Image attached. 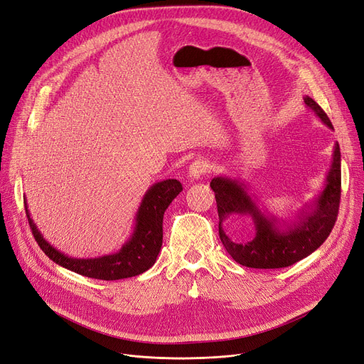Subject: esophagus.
I'll return each mask as SVG.
<instances>
[{
    "instance_id": "obj_1",
    "label": "esophagus",
    "mask_w": 364,
    "mask_h": 364,
    "mask_svg": "<svg viewBox=\"0 0 364 364\" xmlns=\"http://www.w3.org/2000/svg\"><path fill=\"white\" fill-rule=\"evenodd\" d=\"M211 169L210 162L207 159H203V157H198L196 161L192 162V165L188 166V177L192 178H200L205 173H208Z\"/></svg>"
}]
</instances>
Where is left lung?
<instances>
[{"label": "left lung", "mask_w": 364, "mask_h": 364, "mask_svg": "<svg viewBox=\"0 0 364 364\" xmlns=\"http://www.w3.org/2000/svg\"><path fill=\"white\" fill-rule=\"evenodd\" d=\"M305 104L314 109L318 117L333 129L324 109L312 98L306 97ZM210 187L215 193L218 211V235L229 255L242 266L256 269H278L305 259L317 250L333 229L339 214L341 203V150L335 146L333 164L327 177V184L323 195L315 203V210L308 214L304 221L289 232H278L271 220H266L255 203L247 196L244 188L228 178H214ZM230 213L246 215L255 220L258 233L255 240L245 245H236L223 232L220 223Z\"/></svg>", "instance_id": "obj_1"}]
</instances>
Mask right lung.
I'll return each mask as SVG.
<instances>
[{
	"instance_id": "1",
	"label": "right lung",
	"mask_w": 364,
	"mask_h": 364,
	"mask_svg": "<svg viewBox=\"0 0 364 364\" xmlns=\"http://www.w3.org/2000/svg\"><path fill=\"white\" fill-rule=\"evenodd\" d=\"M183 191V186L178 180H165L156 183L146 193L143 203L138 210L136 226L129 242L113 256H104L100 259H71L62 255L58 250L47 244L40 232L37 230L29 213L25 211L29 221L31 232L44 255L52 259L55 263L67 267V269L80 274L83 277L114 281L122 278H129L146 272L154 264L157 255H159L164 238V213L169 203L177 198Z\"/></svg>"
}]
</instances>
